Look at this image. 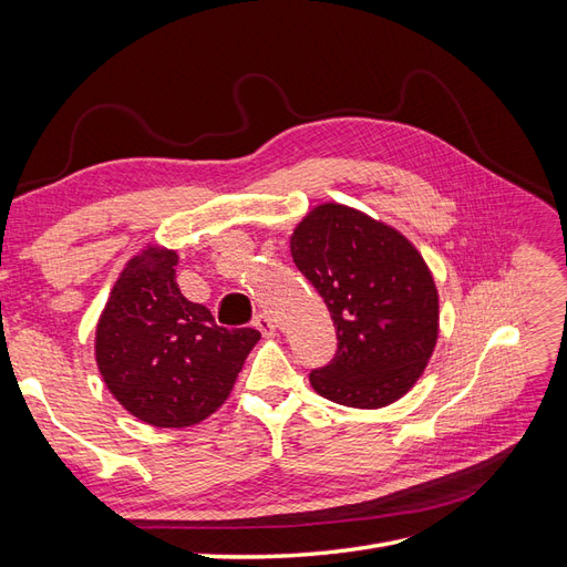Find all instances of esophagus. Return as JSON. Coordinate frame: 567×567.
I'll list each match as a JSON object with an SVG mask.
<instances>
[{"instance_id":"34e87169","label":"esophagus","mask_w":567,"mask_h":567,"mask_svg":"<svg viewBox=\"0 0 567 567\" xmlns=\"http://www.w3.org/2000/svg\"><path fill=\"white\" fill-rule=\"evenodd\" d=\"M252 326H255V329L260 331L265 338H274V336H277V323H274V321H271V317H269V315H265V312L255 317Z\"/></svg>"}]
</instances>
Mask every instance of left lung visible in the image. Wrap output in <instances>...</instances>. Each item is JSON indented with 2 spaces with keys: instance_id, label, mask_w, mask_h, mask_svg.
Listing matches in <instances>:
<instances>
[{
  "instance_id": "1",
  "label": "left lung",
  "mask_w": 567,
  "mask_h": 567,
  "mask_svg": "<svg viewBox=\"0 0 567 567\" xmlns=\"http://www.w3.org/2000/svg\"><path fill=\"white\" fill-rule=\"evenodd\" d=\"M290 255L329 307L338 352L310 373L321 398L381 409L416 385L435 352L433 271L394 227L350 205L321 203L290 234Z\"/></svg>"
}]
</instances>
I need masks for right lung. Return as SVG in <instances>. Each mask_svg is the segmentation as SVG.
Instances as JSON below:
<instances>
[{
	"mask_svg": "<svg viewBox=\"0 0 567 567\" xmlns=\"http://www.w3.org/2000/svg\"><path fill=\"white\" fill-rule=\"evenodd\" d=\"M177 250L148 244L120 271L96 323L101 379L134 419L188 427L227 402L255 329H221L210 310L182 296Z\"/></svg>",
	"mask_w": 567,
	"mask_h": 567,
	"instance_id": "add662e5",
	"label": "right lung"
}]
</instances>
